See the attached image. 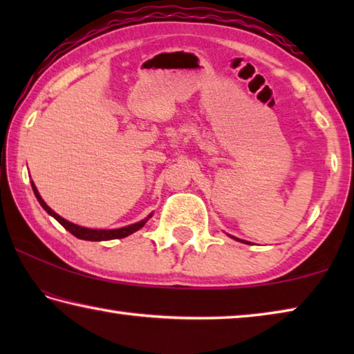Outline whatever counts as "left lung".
<instances>
[{
	"label": "left lung",
	"mask_w": 354,
	"mask_h": 354,
	"mask_svg": "<svg viewBox=\"0 0 354 354\" xmlns=\"http://www.w3.org/2000/svg\"><path fill=\"white\" fill-rule=\"evenodd\" d=\"M232 237V236H231ZM232 239H236V241H239V242H243V243H248V242H245V241H241V239H237V237H232Z\"/></svg>",
	"instance_id": "1"
}]
</instances>
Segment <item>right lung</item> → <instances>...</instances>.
Wrapping results in <instances>:
<instances>
[{"label":"right lung","instance_id":"right-lung-1","mask_svg":"<svg viewBox=\"0 0 354 354\" xmlns=\"http://www.w3.org/2000/svg\"><path fill=\"white\" fill-rule=\"evenodd\" d=\"M31 185H32V190H34V195L35 198L39 200L40 206L45 209V211L51 215V217H55L59 223H61L65 230L70 231L71 234H73L75 237L77 239H82V241H92V242H100V241H112V239H123L127 237L129 234H133V232L139 231L140 227L147 223L148 218L153 217V214H149L147 218H143L140 221H137V223H133L129 226H123V227H118V230H91V227H84V226H80V225H75L71 223V221L62 218L61 215H57L53 209L46 205V203L41 200V196L39 194V190L35 189L34 183L31 181Z\"/></svg>","mask_w":354,"mask_h":354}]
</instances>
